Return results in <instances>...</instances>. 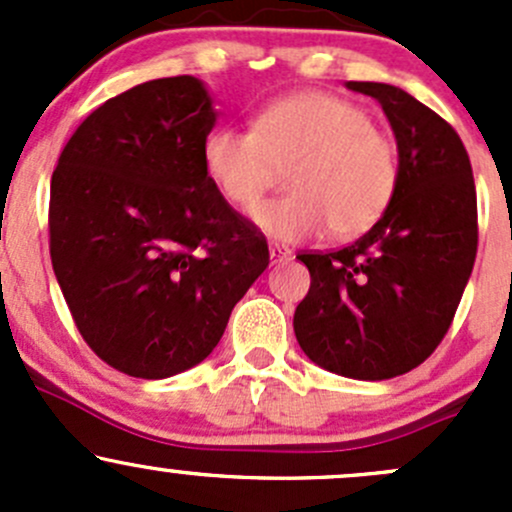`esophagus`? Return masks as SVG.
Instances as JSON below:
<instances>
[{
    "mask_svg": "<svg viewBox=\"0 0 512 512\" xmlns=\"http://www.w3.org/2000/svg\"><path fill=\"white\" fill-rule=\"evenodd\" d=\"M289 257H292V250H289V247H285V245H270L272 265H277V262H285V260H289Z\"/></svg>",
    "mask_w": 512,
    "mask_h": 512,
    "instance_id": "1",
    "label": "esophagus"
}]
</instances>
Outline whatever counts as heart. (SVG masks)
<instances>
[{
  "label": "heart",
  "mask_w": 512,
  "mask_h": 512,
  "mask_svg": "<svg viewBox=\"0 0 512 512\" xmlns=\"http://www.w3.org/2000/svg\"><path fill=\"white\" fill-rule=\"evenodd\" d=\"M203 168L237 210H255L287 168V198L267 203L255 223L277 240L371 230L401 183V151L349 98L304 91L267 103L252 128L218 126L203 141Z\"/></svg>",
  "instance_id": "b5f03b06"
}]
</instances>
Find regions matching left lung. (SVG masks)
<instances>
[{"label":"left lung","mask_w":512,"mask_h":512,"mask_svg":"<svg viewBox=\"0 0 512 512\" xmlns=\"http://www.w3.org/2000/svg\"><path fill=\"white\" fill-rule=\"evenodd\" d=\"M381 103L401 151L384 218L342 250L299 252L312 285L294 312L302 352L334 374L381 381L416 369L446 337L478 252V203L461 136L389 84L349 81Z\"/></svg>","instance_id":"1"}]
</instances>
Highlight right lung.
<instances>
[{
	"instance_id": "obj_1",
	"label": "right lung",
	"mask_w": 512,
	"mask_h": 512,
	"mask_svg": "<svg viewBox=\"0 0 512 512\" xmlns=\"http://www.w3.org/2000/svg\"><path fill=\"white\" fill-rule=\"evenodd\" d=\"M213 126L198 79L146 81L89 113L51 175L49 252L71 317L136 379L200 364L270 265L265 235L205 175Z\"/></svg>"
}]
</instances>
